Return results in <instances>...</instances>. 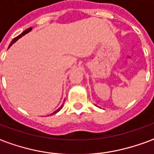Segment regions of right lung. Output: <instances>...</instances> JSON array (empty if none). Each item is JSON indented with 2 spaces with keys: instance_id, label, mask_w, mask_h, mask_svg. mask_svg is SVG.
<instances>
[{
  "instance_id": "add662e5",
  "label": "right lung",
  "mask_w": 154,
  "mask_h": 154,
  "mask_svg": "<svg viewBox=\"0 0 154 154\" xmlns=\"http://www.w3.org/2000/svg\"><path fill=\"white\" fill-rule=\"evenodd\" d=\"M30 31H32V27H31V28H29V29H26V31H24V32H22V33H21V34H20L19 36H17V37H15V38H14V39L12 40V42H11V44H10V45H9V47H11V45H12V44H13L14 42H17V40L19 39V38H21V36H24L25 34H26V33H28V32H30ZM62 106H63V105H62V106H61V107H59V108H58V109H57V110L55 111L54 112H52L51 114H54V113H56V112H59V111L61 110V109H62Z\"/></svg>"
}]
</instances>
